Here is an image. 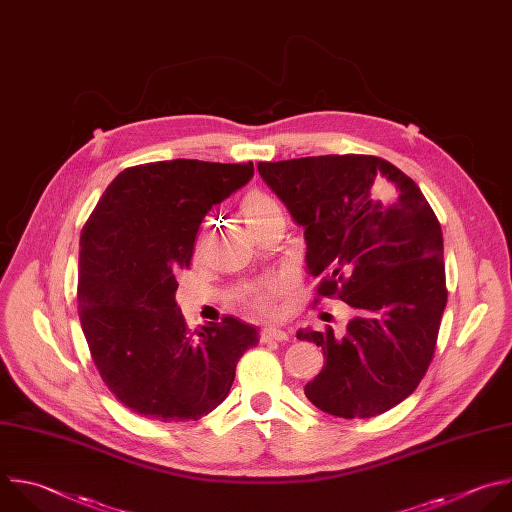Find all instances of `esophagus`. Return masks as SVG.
<instances>
[{"instance_id":"obj_1","label":"esophagus","mask_w":512,"mask_h":512,"mask_svg":"<svg viewBox=\"0 0 512 512\" xmlns=\"http://www.w3.org/2000/svg\"><path fill=\"white\" fill-rule=\"evenodd\" d=\"M261 344H271V342H289V333H285L283 329L277 327H265L259 333Z\"/></svg>"}]
</instances>
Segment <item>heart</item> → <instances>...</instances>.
<instances>
[{
    "mask_svg": "<svg viewBox=\"0 0 512 512\" xmlns=\"http://www.w3.org/2000/svg\"><path fill=\"white\" fill-rule=\"evenodd\" d=\"M241 215L249 229L257 227L271 213L281 211L279 205L261 191H251L241 199ZM201 245V243H199ZM289 291V281L283 277H267L251 283L243 293V303L261 317H273L279 311L283 295Z\"/></svg>",
    "mask_w": 512,
    "mask_h": 512,
    "instance_id": "1",
    "label": "heart"
}]
</instances>
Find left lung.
Returning a JSON list of instances; mask_svg holds the SVG:
<instances>
[{
	"label": "left lung",
	"instance_id": "left-lung-1",
	"mask_svg": "<svg viewBox=\"0 0 512 512\" xmlns=\"http://www.w3.org/2000/svg\"><path fill=\"white\" fill-rule=\"evenodd\" d=\"M259 175L305 229L307 269L321 297L346 301V333L299 329L325 366L307 400L337 418H372L424 378L446 307L440 223L418 185L372 154L259 162Z\"/></svg>",
	"mask_w": 512,
	"mask_h": 512
}]
</instances>
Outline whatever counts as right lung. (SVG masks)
Segmentation results:
<instances>
[{
    "label": "right lung",
    "instance_id": "right-lung-1",
    "mask_svg": "<svg viewBox=\"0 0 512 512\" xmlns=\"http://www.w3.org/2000/svg\"><path fill=\"white\" fill-rule=\"evenodd\" d=\"M253 177V162L160 160L124 168L80 235L78 315L102 382L160 422L199 420L229 394L259 331L233 315L189 329L177 275L205 215Z\"/></svg>",
    "mask_w": 512,
    "mask_h": 512
}]
</instances>
